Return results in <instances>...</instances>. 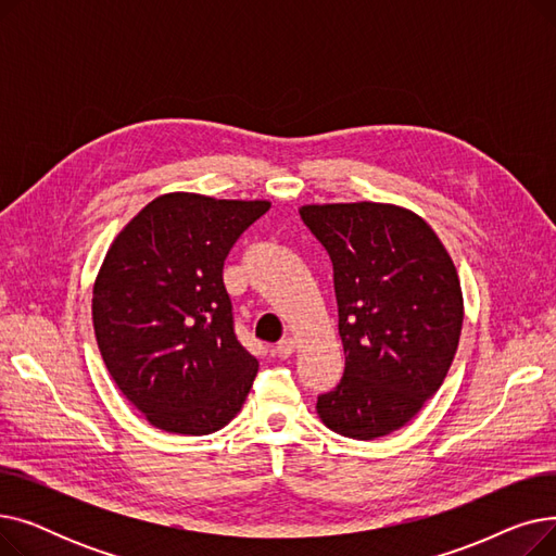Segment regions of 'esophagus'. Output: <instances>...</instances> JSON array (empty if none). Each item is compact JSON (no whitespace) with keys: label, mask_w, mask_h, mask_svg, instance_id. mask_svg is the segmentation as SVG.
Returning a JSON list of instances; mask_svg holds the SVG:
<instances>
[{"label":"esophagus","mask_w":556,"mask_h":556,"mask_svg":"<svg viewBox=\"0 0 556 556\" xmlns=\"http://www.w3.org/2000/svg\"><path fill=\"white\" fill-rule=\"evenodd\" d=\"M295 338H281L279 342H277V346H275V354L279 356V358H288V356H293V352H295Z\"/></svg>","instance_id":"34e87169"}]
</instances>
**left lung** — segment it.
Here are the masks:
<instances>
[{
    "label": "left lung",
    "mask_w": 556,
    "mask_h": 556,
    "mask_svg": "<svg viewBox=\"0 0 556 556\" xmlns=\"http://www.w3.org/2000/svg\"><path fill=\"white\" fill-rule=\"evenodd\" d=\"M300 216L331 256L344 346V374L317 396V415L376 440L444 383L464 319L457 270L430 225L396 204H306Z\"/></svg>",
    "instance_id": "1"
}]
</instances>
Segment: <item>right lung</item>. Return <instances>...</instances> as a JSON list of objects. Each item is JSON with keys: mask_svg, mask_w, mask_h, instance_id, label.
<instances>
[{"mask_svg": "<svg viewBox=\"0 0 556 556\" xmlns=\"http://www.w3.org/2000/svg\"><path fill=\"white\" fill-rule=\"evenodd\" d=\"M268 200L155 198L119 231L94 281L99 352L124 396L155 428L227 426L258 361L239 342L223 266Z\"/></svg>", "mask_w": 556, "mask_h": 556, "instance_id": "right-lung-1", "label": "right lung"}]
</instances>
